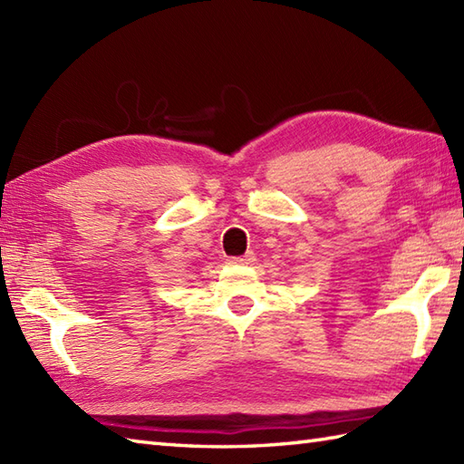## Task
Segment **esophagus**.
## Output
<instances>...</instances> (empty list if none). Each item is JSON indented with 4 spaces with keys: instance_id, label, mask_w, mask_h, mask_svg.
I'll return each mask as SVG.
<instances>
[{
    "instance_id": "1",
    "label": "esophagus",
    "mask_w": 464,
    "mask_h": 464,
    "mask_svg": "<svg viewBox=\"0 0 464 464\" xmlns=\"http://www.w3.org/2000/svg\"><path fill=\"white\" fill-rule=\"evenodd\" d=\"M253 261H255L253 251H247L245 255H241V257H231V263H235V265H251Z\"/></svg>"
}]
</instances>
